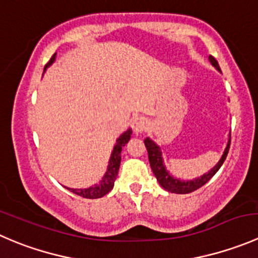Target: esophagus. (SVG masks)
I'll list each match as a JSON object with an SVG mask.
<instances>
[{
    "mask_svg": "<svg viewBox=\"0 0 258 258\" xmlns=\"http://www.w3.org/2000/svg\"><path fill=\"white\" fill-rule=\"evenodd\" d=\"M147 126H149V122H147V119L145 118V117H137V118H135L134 122H132V130H134V132L136 135L142 134L144 131H146Z\"/></svg>",
    "mask_w": 258,
    "mask_h": 258,
    "instance_id": "34e87169",
    "label": "esophagus"
}]
</instances>
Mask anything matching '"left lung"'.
Segmentation results:
<instances>
[{"mask_svg":"<svg viewBox=\"0 0 258 258\" xmlns=\"http://www.w3.org/2000/svg\"><path fill=\"white\" fill-rule=\"evenodd\" d=\"M209 61L212 62V66L216 67V68L221 72V69H219V66H218V61L216 60V57L211 55V56H209ZM144 142H145V146H146L147 149V154H149L150 166H151L152 172H154V175L156 176L159 184L161 185L165 190H167V191L170 192H175V194H187V192H191L194 191V190L203 186V185L206 184V182H208L209 180L214 176V174L221 169L224 160H226L227 154H228L229 151L231 135H229L227 146L226 149H224L223 155H222V157L219 159V161L217 162V164L214 165L208 172H206V174L201 175V176L196 177V179H192V180H181L172 176V175L167 171L166 167H165L164 159H162V152H161V149H160V146H157V145L155 144L150 137L145 139Z\"/></svg>","mask_w":258,"mask_h":258,"instance_id":"left-lung-1","label":"left lung"}]
</instances>
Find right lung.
I'll return each mask as SVG.
<instances>
[{
    "mask_svg": "<svg viewBox=\"0 0 258 258\" xmlns=\"http://www.w3.org/2000/svg\"><path fill=\"white\" fill-rule=\"evenodd\" d=\"M55 55L54 54L51 56V59L49 60L46 66H45V69L47 67H50L52 62L55 61ZM132 135V130L128 128L127 131H124L121 136L117 139L116 145L113 147V151H112L111 157H109L108 161V167H107L106 174L103 175L101 181L98 184H94L93 186L86 187V189H72V187H67L68 190H71L72 192L77 194L79 197H83V198L87 199H97V198H102L106 194H108L112 189H113L114 185V180H116L117 175H118V170H119V165H121V151L122 147L128 142V140L131 139Z\"/></svg>",
    "mask_w": 258,
    "mask_h": 258,
    "instance_id": "add662e5",
    "label": "right lung"
}]
</instances>
